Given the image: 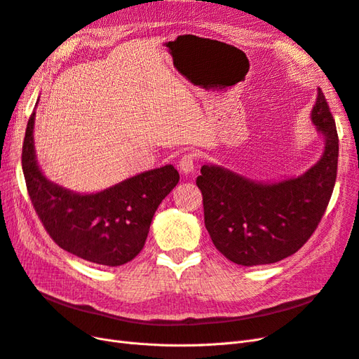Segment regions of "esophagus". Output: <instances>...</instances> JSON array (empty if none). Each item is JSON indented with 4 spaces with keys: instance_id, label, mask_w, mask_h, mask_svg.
Masks as SVG:
<instances>
[{
    "instance_id": "1",
    "label": "esophagus",
    "mask_w": 359,
    "mask_h": 359,
    "mask_svg": "<svg viewBox=\"0 0 359 359\" xmlns=\"http://www.w3.org/2000/svg\"><path fill=\"white\" fill-rule=\"evenodd\" d=\"M194 154L189 153V154H184L178 163V168L181 170V173H184V175H189V173H191L194 170Z\"/></svg>"
}]
</instances>
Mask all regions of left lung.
Masks as SVG:
<instances>
[{"label":"left lung","instance_id":"obj_1","mask_svg":"<svg viewBox=\"0 0 359 359\" xmlns=\"http://www.w3.org/2000/svg\"><path fill=\"white\" fill-rule=\"evenodd\" d=\"M311 123L323 136L322 157L299 177L260 182L217 165L196 180L205 227L215 248L233 264H274L307 243L327 210L339 161V136L327 99L318 88Z\"/></svg>","mask_w":359,"mask_h":359}]
</instances>
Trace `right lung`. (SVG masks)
<instances>
[{
  "mask_svg": "<svg viewBox=\"0 0 359 359\" xmlns=\"http://www.w3.org/2000/svg\"><path fill=\"white\" fill-rule=\"evenodd\" d=\"M36 111L28 119L22 169L32 206L62 250L104 266H119L144 248L158 205L180 181L172 165L127 178L97 193H76L49 181L34 149Z\"/></svg>",
  "mask_w": 359,
  "mask_h": 359,
  "instance_id": "obj_1",
  "label": "right lung"
}]
</instances>
